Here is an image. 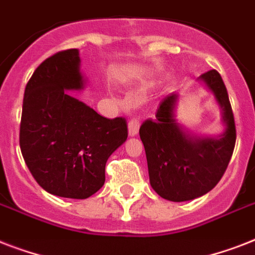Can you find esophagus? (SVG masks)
<instances>
[{
    "instance_id": "esophagus-1",
    "label": "esophagus",
    "mask_w": 255,
    "mask_h": 255,
    "mask_svg": "<svg viewBox=\"0 0 255 255\" xmlns=\"http://www.w3.org/2000/svg\"><path fill=\"white\" fill-rule=\"evenodd\" d=\"M139 128H140L139 118H133V119H131V122L128 123V133H129V136L137 135Z\"/></svg>"
}]
</instances>
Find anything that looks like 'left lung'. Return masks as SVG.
<instances>
[{
  "instance_id": "8db88e82",
  "label": "left lung",
  "mask_w": 255,
  "mask_h": 255,
  "mask_svg": "<svg viewBox=\"0 0 255 255\" xmlns=\"http://www.w3.org/2000/svg\"><path fill=\"white\" fill-rule=\"evenodd\" d=\"M198 79L221 108L225 126L221 135L197 136L185 131L174 115L178 98L174 92L164 98L155 119L145 120L139 131L151 186L169 201H189L213 189L225 173L236 145L233 111L221 75L210 70Z\"/></svg>"
}]
</instances>
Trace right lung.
<instances>
[{
    "label": "right lung",
    "instance_id": "obj_1",
    "mask_svg": "<svg viewBox=\"0 0 255 255\" xmlns=\"http://www.w3.org/2000/svg\"><path fill=\"white\" fill-rule=\"evenodd\" d=\"M79 50L47 58L30 78L22 104L19 147L49 193L88 198L104 185L108 157L127 140L124 118L107 119L69 91L85 88Z\"/></svg>",
    "mask_w": 255,
    "mask_h": 255
}]
</instances>
